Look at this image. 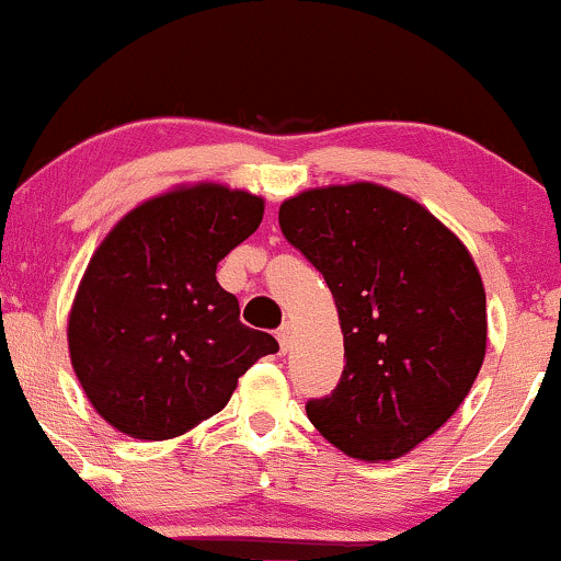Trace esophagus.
<instances>
[{"mask_svg":"<svg viewBox=\"0 0 561 561\" xmlns=\"http://www.w3.org/2000/svg\"><path fill=\"white\" fill-rule=\"evenodd\" d=\"M289 332H293V327H289L287 321H285V324L279 327V330H276V340H279V347H282V353H285L287 347H289Z\"/></svg>","mask_w":561,"mask_h":561,"instance_id":"esophagus-1","label":"esophagus"}]
</instances>
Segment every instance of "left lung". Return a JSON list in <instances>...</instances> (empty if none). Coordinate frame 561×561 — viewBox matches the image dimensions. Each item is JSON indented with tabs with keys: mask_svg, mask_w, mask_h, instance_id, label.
Masks as SVG:
<instances>
[{
	"mask_svg": "<svg viewBox=\"0 0 561 561\" xmlns=\"http://www.w3.org/2000/svg\"><path fill=\"white\" fill-rule=\"evenodd\" d=\"M279 227L324 276L345 343L308 420L351 459H401L435 435L485 358V287L467 244L424 205L375 182L306 190Z\"/></svg>",
	"mask_w": 561,
	"mask_h": 561,
	"instance_id": "1",
	"label": "left lung"
}]
</instances>
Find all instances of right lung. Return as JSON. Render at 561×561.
Wrapping results in <instances>:
<instances>
[{
	"label": "right lung",
	"instance_id": "right-lung-1",
	"mask_svg": "<svg viewBox=\"0 0 561 561\" xmlns=\"http://www.w3.org/2000/svg\"><path fill=\"white\" fill-rule=\"evenodd\" d=\"M263 197L179 184L131 208L94 250L68 313V353L89 403L137 440H171L229 403L237 379L279 351L240 321L216 282L261 227Z\"/></svg>",
	"mask_w": 561,
	"mask_h": 561
}]
</instances>
